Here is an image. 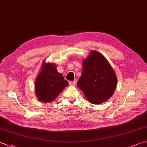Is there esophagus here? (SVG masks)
I'll list each match as a JSON object with an SVG mask.
<instances>
[{"mask_svg": "<svg viewBox=\"0 0 147 147\" xmlns=\"http://www.w3.org/2000/svg\"><path fill=\"white\" fill-rule=\"evenodd\" d=\"M69 84L70 85L74 86L76 85V82L75 81H69Z\"/></svg>", "mask_w": 147, "mask_h": 147, "instance_id": "34e87169", "label": "esophagus"}]
</instances>
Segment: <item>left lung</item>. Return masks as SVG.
Masks as SVG:
<instances>
[{"instance_id": "1", "label": "left lung", "mask_w": 147, "mask_h": 147, "mask_svg": "<svg viewBox=\"0 0 147 147\" xmlns=\"http://www.w3.org/2000/svg\"><path fill=\"white\" fill-rule=\"evenodd\" d=\"M82 64V74L77 86L92 104L107 101L113 95L117 83L110 63L100 53L92 51Z\"/></svg>"}]
</instances>
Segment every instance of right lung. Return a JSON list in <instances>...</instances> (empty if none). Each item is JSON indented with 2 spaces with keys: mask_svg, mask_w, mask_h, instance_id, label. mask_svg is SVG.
Returning <instances> with one entry per match:
<instances>
[{
  "mask_svg": "<svg viewBox=\"0 0 147 147\" xmlns=\"http://www.w3.org/2000/svg\"><path fill=\"white\" fill-rule=\"evenodd\" d=\"M55 64L43 62L42 69L35 80V93L40 101L51 102L68 86Z\"/></svg>",
  "mask_w": 147,
  "mask_h": 147,
  "instance_id": "add662e5",
  "label": "right lung"
}]
</instances>
